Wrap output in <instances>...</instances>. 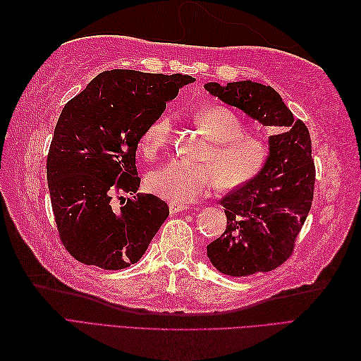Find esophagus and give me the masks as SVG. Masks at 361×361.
Returning <instances> with one entry per match:
<instances>
[{
  "mask_svg": "<svg viewBox=\"0 0 361 361\" xmlns=\"http://www.w3.org/2000/svg\"><path fill=\"white\" fill-rule=\"evenodd\" d=\"M169 209H170L171 214H179V212H182L183 209H187V206L179 204V203H170V204H169Z\"/></svg>",
  "mask_w": 361,
  "mask_h": 361,
  "instance_id": "34e87169",
  "label": "esophagus"
}]
</instances>
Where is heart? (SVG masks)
<instances>
[{"label":"heart","instance_id":"b5f03b06","mask_svg":"<svg viewBox=\"0 0 361 361\" xmlns=\"http://www.w3.org/2000/svg\"><path fill=\"white\" fill-rule=\"evenodd\" d=\"M194 120L214 143L204 157L209 166L173 161L152 171L146 179L147 191L171 203H194L218 185L224 190L243 187L259 176L268 159V146L256 137L245 135V123L227 108L207 106ZM171 130L173 122L167 114L149 125L140 140L146 158L154 159L170 146Z\"/></svg>","mask_w":361,"mask_h":361}]
</instances>
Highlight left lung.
Here are the masks:
<instances>
[{"label":"left lung","mask_w":361,"mask_h":361,"mask_svg":"<svg viewBox=\"0 0 361 361\" xmlns=\"http://www.w3.org/2000/svg\"><path fill=\"white\" fill-rule=\"evenodd\" d=\"M204 89L277 130L268 138V159L259 176L220 200L227 227L206 247L207 257L232 277L272 271L290 256L312 207L314 166L309 129L269 85L247 80L207 82Z\"/></svg>","instance_id":"1"}]
</instances>
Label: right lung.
I'll list each match as a JSON object with an SVG mask.
<instances>
[{
    "label": "right lung",
    "instance_id": "obj_1",
    "mask_svg": "<svg viewBox=\"0 0 361 361\" xmlns=\"http://www.w3.org/2000/svg\"><path fill=\"white\" fill-rule=\"evenodd\" d=\"M190 75L105 71L64 105L51 141L47 176L63 245L85 265L123 269L138 262L169 216L154 194L116 207L113 194L140 188L135 152Z\"/></svg>",
    "mask_w": 361,
    "mask_h": 361
}]
</instances>
